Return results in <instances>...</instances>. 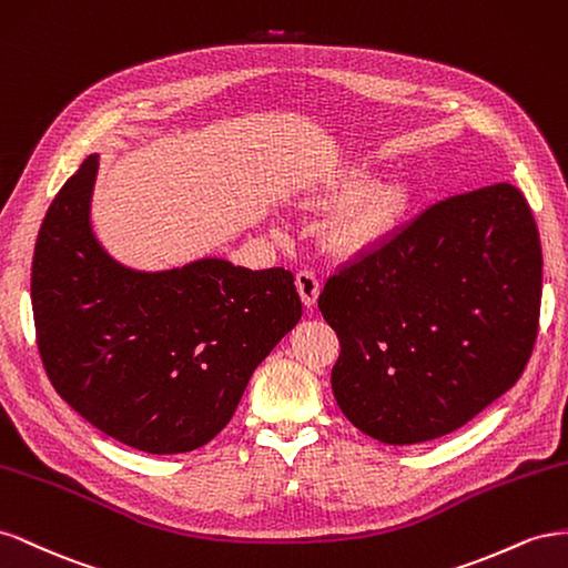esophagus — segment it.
Wrapping results in <instances>:
<instances>
[{
	"mask_svg": "<svg viewBox=\"0 0 568 568\" xmlns=\"http://www.w3.org/2000/svg\"><path fill=\"white\" fill-rule=\"evenodd\" d=\"M295 285H297V293L304 302V306H314L321 293V281L314 268H302L295 275Z\"/></svg>",
	"mask_w": 568,
	"mask_h": 568,
	"instance_id": "esophagus-1",
	"label": "esophagus"
}]
</instances>
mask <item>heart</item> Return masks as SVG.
<instances>
[{
    "mask_svg": "<svg viewBox=\"0 0 568 568\" xmlns=\"http://www.w3.org/2000/svg\"><path fill=\"white\" fill-rule=\"evenodd\" d=\"M349 185H362V178H354ZM407 204L409 192L404 190V185H383L371 190L366 197L354 206V212L343 221V225H339V245L349 250H362L371 245V242L381 240L404 214Z\"/></svg>",
    "mask_w": 568,
    "mask_h": 568,
    "instance_id": "heart-1",
    "label": "heart"
}]
</instances>
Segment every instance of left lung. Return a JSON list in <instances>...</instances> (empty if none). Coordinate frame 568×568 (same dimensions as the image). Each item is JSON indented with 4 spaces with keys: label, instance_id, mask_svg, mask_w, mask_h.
Listing matches in <instances>:
<instances>
[{
    "label": "left lung",
    "instance_id": "1",
    "mask_svg": "<svg viewBox=\"0 0 568 568\" xmlns=\"http://www.w3.org/2000/svg\"><path fill=\"white\" fill-rule=\"evenodd\" d=\"M540 295V235L521 190L495 183L433 204L323 287L337 407L387 445L462 428L521 378Z\"/></svg>",
    "mask_w": 568,
    "mask_h": 568
}]
</instances>
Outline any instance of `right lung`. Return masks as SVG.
Wrapping results in <instances>:
<instances>
[{"label":"right lung","mask_w":568,"mask_h":568,"mask_svg":"<svg viewBox=\"0 0 568 568\" xmlns=\"http://www.w3.org/2000/svg\"><path fill=\"white\" fill-rule=\"evenodd\" d=\"M97 156L57 192L32 254L38 349L54 390L94 428L150 455L206 445L268 352L297 326L285 268L223 258L131 271L90 231Z\"/></svg>","instance_id":"right-lung-1"}]
</instances>
